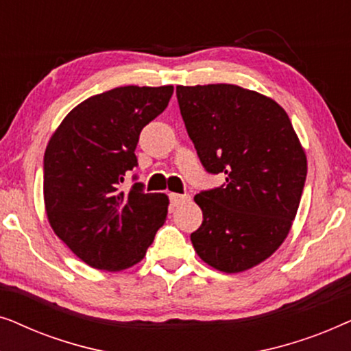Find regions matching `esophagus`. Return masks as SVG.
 Segmentation results:
<instances>
[{"label": "esophagus", "instance_id": "34e87169", "mask_svg": "<svg viewBox=\"0 0 351 351\" xmlns=\"http://www.w3.org/2000/svg\"><path fill=\"white\" fill-rule=\"evenodd\" d=\"M169 198H171V203L174 206H182L185 203H190L191 196L190 195H179V193H169Z\"/></svg>", "mask_w": 351, "mask_h": 351}]
</instances>
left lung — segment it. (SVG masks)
<instances>
[{"label": "left lung", "instance_id": "1", "mask_svg": "<svg viewBox=\"0 0 351 351\" xmlns=\"http://www.w3.org/2000/svg\"><path fill=\"white\" fill-rule=\"evenodd\" d=\"M186 132L206 171L227 184L195 196L203 223L191 233L201 261L241 273L267 261L291 232L306 155L285 108L237 84L177 86Z\"/></svg>", "mask_w": 351, "mask_h": 351}]
</instances>
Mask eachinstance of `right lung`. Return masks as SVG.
Returning <instances> with one entry per match:
<instances>
[{"instance_id":"add662e5","label":"right lung","mask_w":351,"mask_h":351,"mask_svg":"<svg viewBox=\"0 0 351 351\" xmlns=\"http://www.w3.org/2000/svg\"><path fill=\"white\" fill-rule=\"evenodd\" d=\"M174 86H123L93 95L62 119L45 153V209L54 233L97 270L121 271L145 257L169 198L121 190L137 166L141 131L165 112Z\"/></svg>"}]
</instances>
